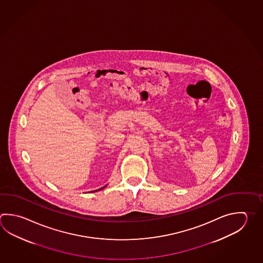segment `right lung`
I'll use <instances>...</instances> for the list:
<instances>
[{
	"instance_id": "obj_1",
	"label": "right lung",
	"mask_w": 263,
	"mask_h": 263,
	"mask_svg": "<svg viewBox=\"0 0 263 263\" xmlns=\"http://www.w3.org/2000/svg\"><path fill=\"white\" fill-rule=\"evenodd\" d=\"M107 186V185H106ZM106 186H104V187H102V188L99 189V190H97V191H95V192H98V191H100V190H102V189H104Z\"/></svg>"
}]
</instances>
